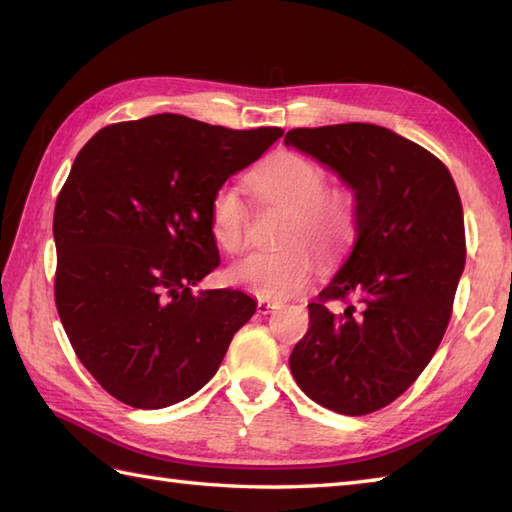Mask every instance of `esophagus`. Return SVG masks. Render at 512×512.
Masks as SVG:
<instances>
[{
    "label": "esophagus",
    "mask_w": 512,
    "mask_h": 512,
    "mask_svg": "<svg viewBox=\"0 0 512 512\" xmlns=\"http://www.w3.org/2000/svg\"><path fill=\"white\" fill-rule=\"evenodd\" d=\"M275 308H277L275 301H268V299H259L257 301V312L259 314H268V312H273Z\"/></svg>",
    "instance_id": "obj_1"
}]
</instances>
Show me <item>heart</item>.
I'll return each instance as SVG.
<instances>
[{
    "mask_svg": "<svg viewBox=\"0 0 512 512\" xmlns=\"http://www.w3.org/2000/svg\"><path fill=\"white\" fill-rule=\"evenodd\" d=\"M255 191L268 202L292 209L284 231V248L253 250L228 268V281L262 299H286L308 284L314 273V255L341 257L358 231V206L352 191L328 189V173L306 156L281 151L259 167L253 178ZM209 228L215 244L237 253L246 242L248 209L235 184H222L211 195Z\"/></svg>",
    "mask_w": 512,
    "mask_h": 512,
    "instance_id": "heart-1",
    "label": "heart"
}]
</instances>
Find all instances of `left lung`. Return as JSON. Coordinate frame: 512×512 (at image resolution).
I'll return each instance as SVG.
<instances>
[{
  "mask_svg": "<svg viewBox=\"0 0 512 512\" xmlns=\"http://www.w3.org/2000/svg\"><path fill=\"white\" fill-rule=\"evenodd\" d=\"M286 145L339 173L358 206L356 244L308 303L290 372L321 407L365 416L416 383L447 332L466 259L460 193L442 160L387 127H299Z\"/></svg>",
  "mask_w": 512,
  "mask_h": 512,
  "instance_id": "obj_1",
  "label": "left lung"
}]
</instances>
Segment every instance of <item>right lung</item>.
<instances>
[{
  "label": "right lung",
  "mask_w": 512,
  "mask_h": 512,
  "mask_svg": "<svg viewBox=\"0 0 512 512\" xmlns=\"http://www.w3.org/2000/svg\"><path fill=\"white\" fill-rule=\"evenodd\" d=\"M281 136L156 114L107 125L79 151L54 206V301L116 400L162 409L193 396L255 314L242 290L193 288L220 266L211 195Z\"/></svg>",
  "instance_id": "right-lung-1"
}]
</instances>
